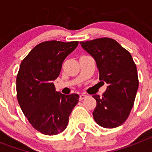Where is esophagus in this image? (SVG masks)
I'll return each instance as SVG.
<instances>
[{
  "label": "esophagus",
  "mask_w": 152,
  "mask_h": 152,
  "mask_svg": "<svg viewBox=\"0 0 152 152\" xmlns=\"http://www.w3.org/2000/svg\"><path fill=\"white\" fill-rule=\"evenodd\" d=\"M86 96H87V95L86 94H80V96H79V100H84V98L86 97Z\"/></svg>",
  "instance_id": "1"
}]
</instances>
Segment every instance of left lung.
Masks as SVG:
<instances>
[{
  "instance_id": "obj_1",
  "label": "left lung",
  "mask_w": 152,
  "mask_h": 152,
  "mask_svg": "<svg viewBox=\"0 0 152 152\" xmlns=\"http://www.w3.org/2000/svg\"><path fill=\"white\" fill-rule=\"evenodd\" d=\"M80 43L96 61L100 80L108 84L101 97L93 96L96 101L94 119L104 128L117 127L129 117L135 102L139 88L135 63L113 39L103 37Z\"/></svg>"
}]
</instances>
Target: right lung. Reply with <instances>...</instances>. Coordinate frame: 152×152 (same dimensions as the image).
Instances as JSON below:
<instances>
[{"label":"right lung","mask_w":152,"mask_h":152,"mask_svg":"<svg viewBox=\"0 0 152 152\" xmlns=\"http://www.w3.org/2000/svg\"><path fill=\"white\" fill-rule=\"evenodd\" d=\"M77 45L78 41L42 42L20 66L16 80L17 100L31 126L44 135L62 132L78 103V95L58 93L52 82L58 77L64 58Z\"/></svg>","instance_id":"right-lung-1"}]
</instances>
